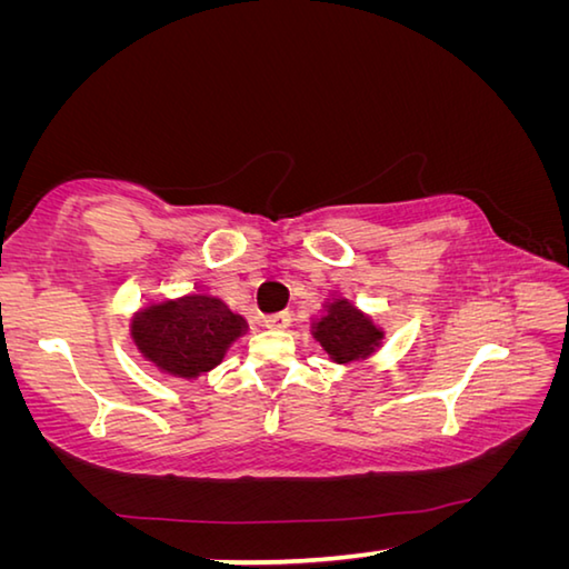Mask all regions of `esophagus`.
Returning a JSON list of instances; mask_svg holds the SVG:
<instances>
[{
	"label": "esophagus",
	"mask_w": 569,
	"mask_h": 569,
	"mask_svg": "<svg viewBox=\"0 0 569 569\" xmlns=\"http://www.w3.org/2000/svg\"><path fill=\"white\" fill-rule=\"evenodd\" d=\"M263 323H266V329L283 331V329H288V326H291V313H288V311H281V313H271V316H266Z\"/></svg>",
	"instance_id": "esophagus-1"
}]
</instances>
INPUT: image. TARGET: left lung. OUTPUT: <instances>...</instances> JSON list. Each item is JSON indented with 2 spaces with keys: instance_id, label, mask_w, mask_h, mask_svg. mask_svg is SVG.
Returning a JSON list of instances; mask_svg holds the SVG:
<instances>
[{
  "instance_id": "obj_1",
  "label": "left lung",
  "mask_w": 569,
  "mask_h": 569,
  "mask_svg": "<svg viewBox=\"0 0 569 569\" xmlns=\"http://www.w3.org/2000/svg\"><path fill=\"white\" fill-rule=\"evenodd\" d=\"M326 313L311 323L313 339L336 363H351L369 359L383 341V331L371 321V316L359 311L349 298H333L326 303Z\"/></svg>"
}]
</instances>
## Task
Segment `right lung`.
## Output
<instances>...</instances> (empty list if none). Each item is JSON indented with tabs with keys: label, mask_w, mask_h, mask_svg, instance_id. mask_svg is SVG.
Returning <instances> with one entry per match:
<instances>
[{
	"label": "right lung",
	"mask_w": 569,
	"mask_h": 569,
	"mask_svg": "<svg viewBox=\"0 0 569 569\" xmlns=\"http://www.w3.org/2000/svg\"><path fill=\"white\" fill-rule=\"evenodd\" d=\"M248 331L243 316L216 296L188 293L150 303L132 316L130 336L138 351L162 373L198 379L223 361L230 343Z\"/></svg>",
	"instance_id": "right-lung-1"
}]
</instances>
